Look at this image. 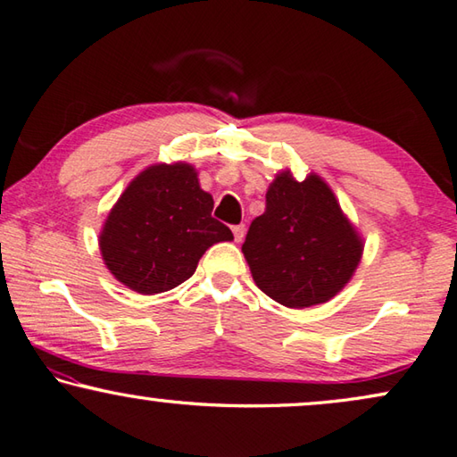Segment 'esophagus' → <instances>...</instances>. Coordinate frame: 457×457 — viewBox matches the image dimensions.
Segmentation results:
<instances>
[{
  "instance_id": "34e87169",
  "label": "esophagus",
  "mask_w": 457,
  "mask_h": 457,
  "mask_svg": "<svg viewBox=\"0 0 457 457\" xmlns=\"http://www.w3.org/2000/svg\"><path fill=\"white\" fill-rule=\"evenodd\" d=\"M245 224H237V227H233V233H235V241L241 243L245 238Z\"/></svg>"
}]
</instances>
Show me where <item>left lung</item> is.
<instances>
[{
    "label": "left lung",
    "mask_w": 457,
    "mask_h": 457,
    "mask_svg": "<svg viewBox=\"0 0 457 457\" xmlns=\"http://www.w3.org/2000/svg\"><path fill=\"white\" fill-rule=\"evenodd\" d=\"M243 253L262 293L303 309L329 301L349 283L363 245L317 174L297 182L283 172L269 187L265 212L251 222Z\"/></svg>",
    "instance_id": "1"
}]
</instances>
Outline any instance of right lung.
Masks as SVG:
<instances>
[{
	"instance_id": "right-lung-1",
	"label": "right lung",
	"mask_w": 457,
	"mask_h": 457,
	"mask_svg": "<svg viewBox=\"0 0 457 457\" xmlns=\"http://www.w3.org/2000/svg\"><path fill=\"white\" fill-rule=\"evenodd\" d=\"M212 206L190 164L146 168L128 184L104 224V262L136 293L174 289L195 275L208 246L233 238L227 224L212 219Z\"/></svg>"
}]
</instances>
